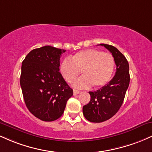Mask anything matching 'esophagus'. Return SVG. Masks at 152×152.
Instances as JSON below:
<instances>
[{
  "instance_id": "obj_1",
  "label": "esophagus",
  "mask_w": 152,
  "mask_h": 152,
  "mask_svg": "<svg viewBox=\"0 0 152 152\" xmlns=\"http://www.w3.org/2000/svg\"><path fill=\"white\" fill-rule=\"evenodd\" d=\"M80 93V90H73V95H76L79 94Z\"/></svg>"
}]
</instances>
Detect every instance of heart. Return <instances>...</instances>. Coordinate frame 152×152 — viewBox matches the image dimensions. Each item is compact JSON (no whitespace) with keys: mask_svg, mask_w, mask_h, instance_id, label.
I'll return each instance as SVG.
<instances>
[{"mask_svg":"<svg viewBox=\"0 0 152 152\" xmlns=\"http://www.w3.org/2000/svg\"><path fill=\"white\" fill-rule=\"evenodd\" d=\"M115 60L109 53L97 49H86L64 58L59 65V72L68 83H73L83 71L84 76L75 83L78 88H102L106 85L113 76Z\"/></svg>","mask_w":152,"mask_h":152,"instance_id":"heart-1","label":"heart"}]
</instances>
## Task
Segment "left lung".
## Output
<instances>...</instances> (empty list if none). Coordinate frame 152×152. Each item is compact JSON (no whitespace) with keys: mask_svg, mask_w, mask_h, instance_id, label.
<instances>
[{"mask_svg":"<svg viewBox=\"0 0 152 152\" xmlns=\"http://www.w3.org/2000/svg\"><path fill=\"white\" fill-rule=\"evenodd\" d=\"M100 45L105 47L112 54L116 64V72L106 85L96 91L89 92L90 100L83 106V112L85 118L93 123L105 121L118 111L130 82L126 58L113 46L105 44Z\"/></svg>","mask_w":152,"mask_h":152,"instance_id":"8db88e82","label":"left lung"}]
</instances>
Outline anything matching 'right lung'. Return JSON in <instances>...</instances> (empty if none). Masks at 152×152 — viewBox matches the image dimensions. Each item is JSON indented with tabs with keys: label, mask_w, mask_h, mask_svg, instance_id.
Listing matches in <instances>:
<instances>
[{
	"label": "right lung",
	"mask_w": 152,
	"mask_h": 152,
	"mask_svg": "<svg viewBox=\"0 0 152 152\" xmlns=\"http://www.w3.org/2000/svg\"><path fill=\"white\" fill-rule=\"evenodd\" d=\"M64 49L44 46L31 50L22 62V93L28 110L40 120L53 121L62 116L73 90L59 72Z\"/></svg>",
	"instance_id": "add662e5"
}]
</instances>
